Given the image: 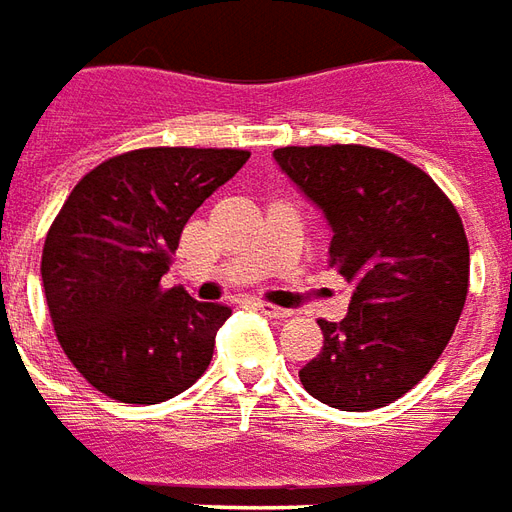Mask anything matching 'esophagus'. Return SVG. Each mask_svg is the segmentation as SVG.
I'll list each match as a JSON object with an SVG mask.
<instances>
[{"instance_id":"34e87169","label":"esophagus","mask_w":512,"mask_h":512,"mask_svg":"<svg viewBox=\"0 0 512 512\" xmlns=\"http://www.w3.org/2000/svg\"><path fill=\"white\" fill-rule=\"evenodd\" d=\"M253 306L259 308L262 314H267V317H275V320H284V317H289V311L281 306H273V303H264V300H256Z\"/></svg>"}]
</instances>
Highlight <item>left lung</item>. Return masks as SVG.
<instances>
[{"label":"left lung","mask_w":512,"mask_h":512,"mask_svg":"<svg viewBox=\"0 0 512 512\" xmlns=\"http://www.w3.org/2000/svg\"><path fill=\"white\" fill-rule=\"evenodd\" d=\"M275 162L320 206L328 262L353 284L342 322L320 320L322 350L303 389L331 408L375 411L433 369L469 292L458 209L422 168L369 146H286Z\"/></svg>","instance_id":"obj_1"}]
</instances>
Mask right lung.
<instances>
[{"label": "right lung", "instance_id": "obj_1", "mask_svg": "<svg viewBox=\"0 0 512 512\" xmlns=\"http://www.w3.org/2000/svg\"><path fill=\"white\" fill-rule=\"evenodd\" d=\"M250 151L137 148L85 173L43 242L41 278L57 342L93 389L157 405L206 372L223 303L162 286L192 212Z\"/></svg>", "mask_w": 512, "mask_h": 512}]
</instances>
